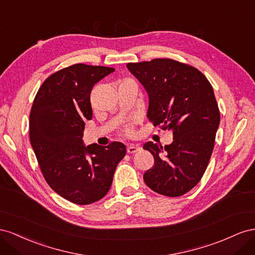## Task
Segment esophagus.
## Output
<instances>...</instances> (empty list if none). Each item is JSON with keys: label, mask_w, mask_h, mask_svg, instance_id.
Returning a JSON list of instances; mask_svg holds the SVG:
<instances>
[{"label": "esophagus", "mask_w": 255, "mask_h": 255, "mask_svg": "<svg viewBox=\"0 0 255 255\" xmlns=\"http://www.w3.org/2000/svg\"><path fill=\"white\" fill-rule=\"evenodd\" d=\"M141 149V146L140 145H135V144H130L129 146L127 147V152H129V154H134V152H136L137 150Z\"/></svg>", "instance_id": "obj_1"}]
</instances>
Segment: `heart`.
<instances>
[{"mask_svg":"<svg viewBox=\"0 0 255 255\" xmlns=\"http://www.w3.org/2000/svg\"><path fill=\"white\" fill-rule=\"evenodd\" d=\"M126 81H129V80H126ZM126 81H124V82H126ZM123 83V82H122Z\"/></svg>","mask_w":255,"mask_h":255,"instance_id":"1","label":"heart"}]
</instances>
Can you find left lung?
Instances as JSON below:
<instances>
[{
    "label": "left lung",
    "instance_id": "1",
    "mask_svg": "<svg viewBox=\"0 0 255 255\" xmlns=\"http://www.w3.org/2000/svg\"><path fill=\"white\" fill-rule=\"evenodd\" d=\"M128 70L148 95L147 119L173 132L164 147L147 142L155 163L143 178L151 190L180 196L199 183L214 149L220 124L213 86L200 70L170 59L129 63Z\"/></svg>",
    "mask_w": 255,
    "mask_h": 255
}]
</instances>
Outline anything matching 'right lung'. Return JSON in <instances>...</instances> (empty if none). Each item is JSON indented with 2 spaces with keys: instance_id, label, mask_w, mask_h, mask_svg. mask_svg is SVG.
<instances>
[{
  "instance_id": "1",
  "label": "right lung",
  "mask_w": 255,
  "mask_h": 255,
  "mask_svg": "<svg viewBox=\"0 0 255 255\" xmlns=\"http://www.w3.org/2000/svg\"><path fill=\"white\" fill-rule=\"evenodd\" d=\"M115 69L76 64L51 75L37 92L30 114V139L48 185L72 203L87 205L110 190L126 146L84 145L86 121L92 120L94 85Z\"/></svg>"
}]
</instances>
